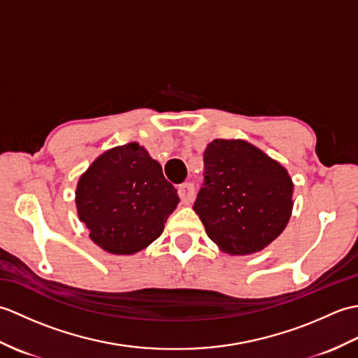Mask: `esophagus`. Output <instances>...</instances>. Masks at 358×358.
<instances>
[{"label":"esophagus","mask_w":358,"mask_h":358,"mask_svg":"<svg viewBox=\"0 0 358 358\" xmlns=\"http://www.w3.org/2000/svg\"><path fill=\"white\" fill-rule=\"evenodd\" d=\"M194 194H195V186L194 183H191V181H189V183H183L178 187V195L185 204L191 203L194 200Z\"/></svg>","instance_id":"34e87169"}]
</instances>
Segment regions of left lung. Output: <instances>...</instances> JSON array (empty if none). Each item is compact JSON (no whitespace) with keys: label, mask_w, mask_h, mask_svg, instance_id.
Here are the masks:
<instances>
[{"label":"left lung","mask_w":358,"mask_h":358,"mask_svg":"<svg viewBox=\"0 0 358 358\" xmlns=\"http://www.w3.org/2000/svg\"><path fill=\"white\" fill-rule=\"evenodd\" d=\"M203 162L194 210L222 250L254 254L283 232L294 189L283 166L241 140H214Z\"/></svg>","instance_id":"8db88e82"}]
</instances>
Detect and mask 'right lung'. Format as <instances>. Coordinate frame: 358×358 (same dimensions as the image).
I'll list each match as a JSON object with an SVG mask.
<instances>
[{"mask_svg":"<svg viewBox=\"0 0 358 358\" xmlns=\"http://www.w3.org/2000/svg\"><path fill=\"white\" fill-rule=\"evenodd\" d=\"M77 209L106 252L135 254L157 240L180 201L158 162L138 143L113 148L81 175Z\"/></svg>","mask_w":358,"mask_h":358,"instance_id":"obj_1","label":"right lung"}]
</instances>
